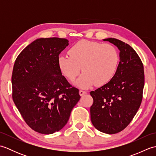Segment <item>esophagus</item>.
Here are the masks:
<instances>
[{"mask_svg":"<svg viewBox=\"0 0 156 156\" xmlns=\"http://www.w3.org/2000/svg\"><path fill=\"white\" fill-rule=\"evenodd\" d=\"M86 93H87V92L84 91V90H80V91H79V94H80V96H83L84 94H85Z\"/></svg>","mask_w":156,"mask_h":156,"instance_id":"obj_1","label":"esophagus"}]
</instances>
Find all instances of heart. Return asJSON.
<instances>
[{"label":"heart","mask_w":156,"mask_h":156,"mask_svg":"<svg viewBox=\"0 0 156 156\" xmlns=\"http://www.w3.org/2000/svg\"><path fill=\"white\" fill-rule=\"evenodd\" d=\"M69 56L60 55L58 66L69 80H74L81 70L77 82L81 88L95 84L102 86L111 80L119 63L117 49L111 44L81 40L69 49Z\"/></svg>","instance_id":"1"}]
</instances>
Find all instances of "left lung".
I'll use <instances>...</instances> for the list:
<instances>
[{
  "instance_id": "obj_1",
  "label": "left lung",
  "mask_w": 156,
  "mask_h": 156,
  "mask_svg": "<svg viewBox=\"0 0 156 156\" xmlns=\"http://www.w3.org/2000/svg\"><path fill=\"white\" fill-rule=\"evenodd\" d=\"M109 41L120 50V62L113 78L90 94L93 98L90 119L102 133L115 134L130 123L140 108L144 87V65L130 45L115 38Z\"/></svg>"
}]
</instances>
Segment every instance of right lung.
Segmentation results:
<instances>
[{"label":"right lung","instance_id":"1","mask_svg":"<svg viewBox=\"0 0 156 156\" xmlns=\"http://www.w3.org/2000/svg\"><path fill=\"white\" fill-rule=\"evenodd\" d=\"M68 44L64 38L37 39L20 53L13 66L12 100L26 123L39 133L62 129L80 98L58 66L59 55Z\"/></svg>","mask_w":156,"mask_h":156}]
</instances>
